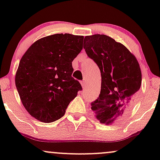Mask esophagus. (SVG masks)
<instances>
[{"label":"esophagus","mask_w":160,"mask_h":160,"mask_svg":"<svg viewBox=\"0 0 160 160\" xmlns=\"http://www.w3.org/2000/svg\"><path fill=\"white\" fill-rule=\"evenodd\" d=\"M80 83H81V86L82 88H84L85 86H86V80H82V81L80 82Z\"/></svg>","instance_id":"34e87169"}]
</instances>
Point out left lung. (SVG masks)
<instances>
[{
	"label": "left lung",
	"instance_id": "left-lung-1",
	"mask_svg": "<svg viewBox=\"0 0 160 160\" xmlns=\"http://www.w3.org/2000/svg\"><path fill=\"white\" fill-rule=\"evenodd\" d=\"M83 48L102 75L100 95L91 109L100 122L111 124L136 101L141 84L140 65L124 45L104 34L86 36Z\"/></svg>",
	"mask_w": 160,
	"mask_h": 160
}]
</instances>
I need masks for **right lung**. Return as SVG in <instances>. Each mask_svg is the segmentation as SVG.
<instances>
[{
  "label": "right lung",
  "instance_id": "1",
  "mask_svg": "<svg viewBox=\"0 0 160 160\" xmlns=\"http://www.w3.org/2000/svg\"><path fill=\"white\" fill-rule=\"evenodd\" d=\"M83 36L56 34L38 40L20 60L16 86L26 111L37 120L52 122L81 90L72 78L73 60L81 52Z\"/></svg>",
  "mask_w": 160,
  "mask_h": 160
}]
</instances>
